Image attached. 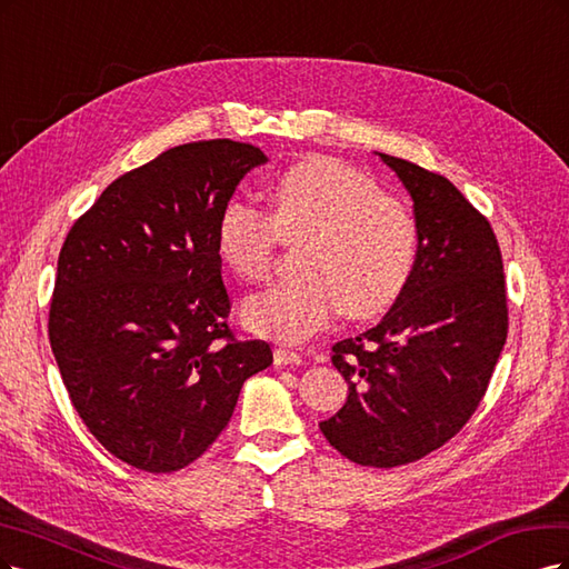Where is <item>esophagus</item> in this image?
<instances>
[{"instance_id": "obj_1", "label": "esophagus", "mask_w": 569, "mask_h": 569, "mask_svg": "<svg viewBox=\"0 0 569 569\" xmlns=\"http://www.w3.org/2000/svg\"><path fill=\"white\" fill-rule=\"evenodd\" d=\"M273 363L277 366H288V363H302V357L298 352L288 350V347H277L273 350Z\"/></svg>"}]
</instances>
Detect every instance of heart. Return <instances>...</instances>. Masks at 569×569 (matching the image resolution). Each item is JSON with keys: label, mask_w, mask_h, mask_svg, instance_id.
Masks as SVG:
<instances>
[{"label": "heart", "mask_w": 569, "mask_h": 569, "mask_svg": "<svg viewBox=\"0 0 569 569\" xmlns=\"http://www.w3.org/2000/svg\"><path fill=\"white\" fill-rule=\"evenodd\" d=\"M269 214L246 200L219 212L214 248L241 281H264L279 241L298 273L246 302V323L262 336L300 342L333 321L373 319L407 290L418 254V229L397 198L373 179L326 156L288 164L269 187Z\"/></svg>", "instance_id": "1"}]
</instances>
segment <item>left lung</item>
<instances>
[{"mask_svg":"<svg viewBox=\"0 0 569 569\" xmlns=\"http://www.w3.org/2000/svg\"><path fill=\"white\" fill-rule=\"evenodd\" d=\"M413 200L411 281L378 326L333 345L350 385L323 437L359 466L428 456L480 407L508 336L503 262L487 217L442 174L378 153Z\"/></svg>","mask_w":569,"mask_h":569,"instance_id":"1","label":"left lung"}]
</instances>
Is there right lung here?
Returning <instances> with one entry per match:
<instances>
[{
  "mask_svg": "<svg viewBox=\"0 0 569 569\" xmlns=\"http://www.w3.org/2000/svg\"><path fill=\"white\" fill-rule=\"evenodd\" d=\"M264 162L231 139L174 146L118 177L66 236L51 352L89 432L132 468L193 463L273 361L264 340L233 338L214 248L219 212Z\"/></svg>",
  "mask_w": 569,
  "mask_h": 569,
  "instance_id": "obj_1",
  "label": "right lung"
}]
</instances>
